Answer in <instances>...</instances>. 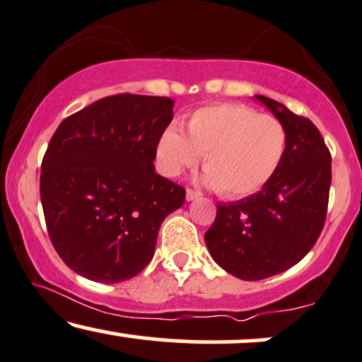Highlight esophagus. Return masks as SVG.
<instances>
[{"label": "esophagus", "mask_w": 362, "mask_h": 362, "mask_svg": "<svg viewBox=\"0 0 362 362\" xmlns=\"http://www.w3.org/2000/svg\"><path fill=\"white\" fill-rule=\"evenodd\" d=\"M200 197V194L199 192H195V190H187L185 192V199L189 200V202H192V200H195V199H199Z\"/></svg>", "instance_id": "34e87169"}]
</instances>
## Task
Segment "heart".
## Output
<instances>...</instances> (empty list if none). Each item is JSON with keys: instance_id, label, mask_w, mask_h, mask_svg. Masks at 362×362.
<instances>
[{"instance_id": "b5f03b06", "label": "heart", "mask_w": 362, "mask_h": 362, "mask_svg": "<svg viewBox=\"0 0 362 362\" xmlns=\"http://www.w3.org/2000/svg\"><path fill=\"white\" fill-rule=\"evenodd\" d=\"M288 133L275 116L245 104L200 107L187 123V134L170 126L156 143V167L177 177L202 155L200 182L229 199L246 197L272 180L285 158Z\"/></svg>"}]
</instances>
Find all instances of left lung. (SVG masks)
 <instances>
[{"mask_svg": "<svg viewBox=\"0 0 362 362\" xmlns=\"http://www.w3.org/2000/svg\"><path fill=\"white\" fill-rule=\"evenodd\" d=\"M285 124V158L259 192L217 204L206 233L211 256L241 280H263L297 264L319 239L329 204L330 153L315 124L283 104L255 95Z\"/></svg>", "mask_w": 362, "mask_h": 362, "instance_id": "obj_1", "label": "left lung"}]
</instances>
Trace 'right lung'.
I'll list each match as a JSON object with an SVG mask.
<instances>
[{
    "label": "right lung",
    "instance_id": "right-lung-1",
    "mask_svg": "<svg viewBox=\"0 0 362 362\" xmlns=\"http://www.w3.org/2000/svg\"><path fill=\"white\" fill-rule=\"evenodd\" d=\"M170 98L117 94L59 124L42 162L40 199L55 251L77 275L119 283L155 255L160 226L185 190L155 172Z\"/></svg>",
    "mask_w": 362,
    "mask_h": 362
}]
</instances>
